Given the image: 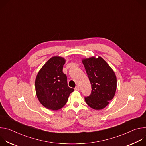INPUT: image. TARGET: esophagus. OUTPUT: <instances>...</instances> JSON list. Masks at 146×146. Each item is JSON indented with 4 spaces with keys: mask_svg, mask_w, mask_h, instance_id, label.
<instances>
[{
    "mask_svg": "<svg viewBox=\"0 0 146 146\" xmlns=\"http://www.w3.org/2000/svg\"><path fill=\"white\" fill-rule=\"evenodd\" d=\"M74 90H77V91H79L80 90V88L78 86H76L75 88H74Z\"/></svg>",
    "mask_w": 146,
    "mask_h": 146,
    "instance_id": "34e87169",
    "label": "esophagus"
}]
</instances>
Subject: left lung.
I'll return each mask as SVG.
<instances>
[{"mask_svg":"<svg viewBox=\"0 0 146 146\" xmlns=\"http://www.w3.org/2000/svg\"><path fill=\"white\" fill-rule=\"evenodd\" d=\"M92 87L91 95L85 98L87 105L96 110H102L114 98L117 77L111 68L102 57L82 59Z\"/></svg>","mask_w":146,"mask_h":146,"instance_id":"1","label":"left lung"}]
</instances>
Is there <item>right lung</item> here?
<instances>
[{"label": "right lung", "mask_w": 146, "mask_h": 146, "mask_svg": "<svg viewBox=\"0 0 146 146\" xmlns=\"http://www.w3.org/2000/svg\"><path fill=\"white\" fill-rule=\"evenodd\" d=\"M66 60L63 57L51 58L40 69L35 80L37 97L41 105L51 110L63 108L74 89L68 87L63 73Z\"/></svg>", "instance_id": "right-lung-1"}]
</instances>
